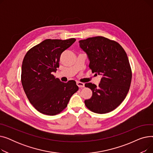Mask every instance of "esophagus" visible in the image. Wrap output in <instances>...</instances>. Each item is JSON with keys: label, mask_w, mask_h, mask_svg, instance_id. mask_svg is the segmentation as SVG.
<instances>
[{"label": "esophagus", "mask_w": 153, "mask_h": 153, "mask_svg": "<svg viewBox=\"0 0 153 153\" xmlns=\"http://www.w3.org/2000/svg\"><path fill=\"white\" fill-rule=\"evenodd\" d=\"M76 84H77V86H78L79 88H82V87H84V85H85L84 83H82V82H77Z\"/></svg>", "instance_id": "obj_1"}]
</instances>
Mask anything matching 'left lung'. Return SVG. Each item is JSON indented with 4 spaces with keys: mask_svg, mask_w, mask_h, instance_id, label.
Wrapping results in <instances>:
<instances>
[{
    "mask_svg": "<svg viewBox=\"0 0 153 153\" xmlns=\"http://www.w3.org/2000/svg\"><path fill=\"white\" fill-rule=\"evenodd\" d=\"M79 43L89 57L92 72L102 76L99 87L85 84L92 91L85 105L94 113H108L122 103L130 89L132 72L127 54L118 43L103 36L80 40Z\"/></svg>",
    "mask_w": 153,
    "mask_h": 153,
    "instance_id": "left-lung-1",
    "label": "left lung"
}]
</instances>
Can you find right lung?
<instances>
[{
	"label": "right lung",
	"mask_w": 153,
	"mask_h": 153,
	"mask_svg": "<svg viewBox=\"0 0 153 153\" xmlns=\"http://www.w3.org/2000/svg\"><path fill=\"white\" fill-rule=\"evenodd\" d=\"M76 40L45 39L31 48L23 58L22 86L28 100L40 113L47 115L61 113L79 89L73 80L62 82L52 74L59 66L62 53Z\"/></svg>",
	"instance_id": "add662e5"
}]
</instances>
